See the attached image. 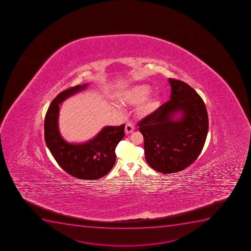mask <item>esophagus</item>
Segmentation results:
<instances>
[{
    "instance_id": "1",
    "label": "esophagus",
    "mask_w": 251,
    "mask_h": 251,
    "mask_svg": "<svg viewBox=\"0 0 251 251\" xmlns=\"http://www.w3.org/2000/svg\"><path fill=\"white\" fill-rule=\"evenodd\" d=\"M135 127L133 124L131 123H127L125 126V133L126 134H131L132 132H134Z\"/></svg>"
}]
</instances>
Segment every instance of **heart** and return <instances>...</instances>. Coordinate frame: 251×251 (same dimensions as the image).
<instances>
[{"mask_svg":"<svg viewBox=\"0 0 251 251\" xmlns=\"http://www.w3.org/2000/svg\"><path fill=\"white\" fill-rule=\"evenodd\" d=\"M151 92V87L147 84L133 85L120 92L117 100L124 105H136L139 104L137 113L141 116H148L154 114L161 105V97L155 94L148 97Z\"/></svg>","mask_w":251,"mask_h":251,"instance_id":"1","label":"heart"}]
</instances>
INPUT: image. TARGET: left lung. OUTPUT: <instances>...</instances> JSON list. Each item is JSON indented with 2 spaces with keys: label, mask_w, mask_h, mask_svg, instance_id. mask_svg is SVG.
<instances>
[{
  "label": "left lung",
  "mask_w": 251,
  "mask_h": 251,
  "mask_svg": "<svg viewBox=\"0 0 251 251\" xmlns=\"http://www.w3.org/2000/svg\"><path fill=\"white\" fill-rule=\"evenodd\" d=\"M170 100L142 119L146 160L157 172L174 174L190 166L201 153L208 134L205 104L186 82L169 78Z\"/></svg>",
  "instance_id": "1"
}]
</instances>
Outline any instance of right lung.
Listing matches in <instances>:
<instances>
[{
    "mask_svg": "<svg viewBox=\"0 0 251 251\" xmlns=\"http://www.w3.org/2000/svg\"><path fill=\"white\" fill-rule=\"evenodd\" d=\"M87 86L77 85L53 100L46 114L44 136L48 149L66 173L77 178L95 180L105 176L114 167L115 148L125 136V125L104 127L94 138L80 144L69 143L61 137L58 126L60 104Z\"/></svg>",
    "mask_w": 251,
    "mask_h": 251,
    "instance_id": "obj_1",
    "label": "right lung"
}]
</instances>
